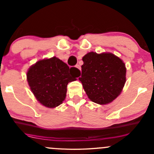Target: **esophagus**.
Segmentation results:
<instances>
[{
	"label": "esophagus",
	"instance_id": "34e87169",
	"mask_svg": "<svg viewBox=\"0 0 154 154\" xmlns=\"http://www.w3.org/2000/svg\"><path fill=\"white\" fill-rule=\"evenodd\" d=\"M76 67H77V68L79 70V71L81 72V67H80V66H79V64H77V65H76Z\"/></svg>",
	"mask_w": 154,
	"mask_h": 154
}]
</instances>
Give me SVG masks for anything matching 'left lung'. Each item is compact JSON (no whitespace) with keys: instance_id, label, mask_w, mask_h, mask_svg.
Returning <instances> with one entry per match:
<instances>
[{"instance_id":"left-lung-1","label":"left lung","mask_w":154,"mask_h":154,"mask_svg":"<svg viewBox=\"0 0 154 154\" xmlns=\"http://www.w3.org/2000/svg\"><path fill=\"white\" fill-rule=\"evenodd\" d=\"M79 81L94 103L107 104L120 94L126 81L125 63L110 53H88L82 58Z\"/></svg>"}]
</instances>
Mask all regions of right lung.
I'll use <instances>...</instances> for the list:
<instances>
[{
  "label": "right lung",
  "mask_w": 154,
  "mask_h": 154,
  "mask_svg": "<svg viewBox=\"0 0 154 154\" xmlns=\"http://www.w3.org/2000/svg\"><path fill=\"white\" fill-rule=\"evenodd\" d=\"M79 70L69 68L56 57L40 60L32 66L26 79L37 100L45 106L54 108L62 103L66 98L69 82L76 80Z\"/></svg>",
  "instance_id": "1"
}]
</instances>
